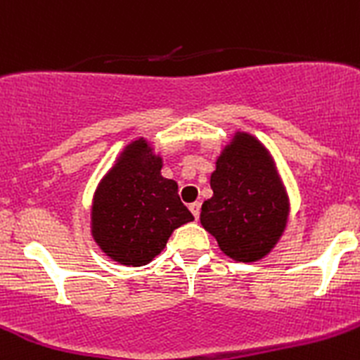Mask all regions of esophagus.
I'll use <instances>...</instances> for the list:
<instances>
[{
    "mask_svg": "<svg viewBox=\"0 0 360 360\" xmlns=\"http://www.w3.org/2000/svg\"><path fill=\"white\" fill-rule=\"evenodd\" d=\"M190 211L191 214L195 216V219H198V216H200V202H193V204H190Z\"/></svg>",
    "mask_w": 360,
    "mask_h": 360,
    "instance_id": "esophagus-1",
    "label": "esophagus"
}]
</instances>
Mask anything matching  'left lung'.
Masks as SVG:
<instances>
[{
	"mask_svg": "<svg viewBox=\"0 0 360 360\" xmlns=\"http://www.w3.org/2000/svg\"><path fill=\"white\" fill-rule=\"evenodd\" d=\"M214 163L202 226L232 260H262L280 243L290 218V198L276 160L255 135L236 130Z\"/></svg>",
	"mask_w": 360,
	"mask_h": 360,
	"instance_id": "obj_1",
	"label": "left lung"
}]
</instances>
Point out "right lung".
I'll list each match as a JSON object with an SVG mask.
<instances>
[{"mask_svg": "<svg viewBox=\"0 0 360 360\" xmlns=\"http://www.w3.org/2000/svg\"><path fill=\"white\" fill-rule=\"evenodd\" d=\"M163 156L146 137L128 142L103 174L89 209L91 237L100 250L127 267L158 257L176 229L193 221L177 183L162 176Z\"/></svg>", "mask_w": 360, "mask_h": 360, "instance_id": "obj_1", "label": "right lung"}]
</instances>
